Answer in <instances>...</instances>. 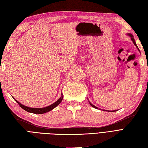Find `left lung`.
<instances>
[{
	"label": "left lung",
	"instance_id": "1",
	"mask_svg": "<svg viewBox=\"0 0 148 148\" xmlns=\"http://www.w3.org/2000/svg\"><path fill=\"white\" fill-rule=\"evenodd\" d=\"M127 35H128V36H130V37L131 38V39H132V41L133 43H134V45L136 46V48H138V49L139 51V48H138V46H137L136 43V41H135L134 39V36H132L131 34H127ZM89 103H90V106H92L93 108H95V109H98V107H95V106H93V104H92V103H91L90 102H89ZM105 110V111H106V110ZM106 111H108V110H106ZM115 111H117V110H112V111H111V112H115ZM109 112H110V111H109Z\"/></svg>",
	"mask_w": 148,
	"mask_h": 148
}]
</instances>
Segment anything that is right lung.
Segmentation results:
<instances>
[{
  "mask_svg": "<svg viewBox=\"0 0 148 148\" xmlns=\"http://www.w3.org/2000/svg\"><path fill=\"white\" fill-rule=\"evenodd\" d=\"M16 100V102L19 104L20 107L25 110L26 111L28 112H31V113H33V114H45L46 112H48L53 110L54 108H55L56 106H58L59 104L61 103V102L63 100V94L62 93V96L60 97V98L57 100L56 102L55 103H53L51 105H50L49 106H47L46 107H42V108H32V107H29L27 106H25L23 104H21L20 102H19L16 100L15 99H14Z\"/></svg>",
  "mask_w": 148,
  "mask_h": 148,
  "instance_id": "obj_1",
  "label": "right lung"
}]
</instances>
